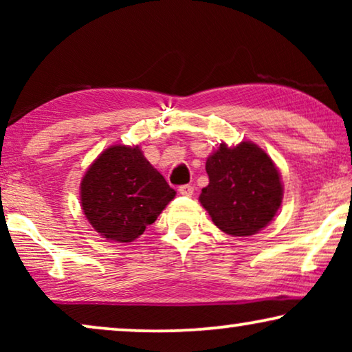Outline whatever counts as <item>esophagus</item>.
Here are the masks:
<instances>
[{
	"label": "esophagus",
	"mask_w": 352,
	"mask_h": 352,
	"mask_svg": "<svg viewBox=\"0 0 352 352\" xmlns=\"http://www.w3.org/2000/svg\"><path fill=\"white\" fill-rule=\"evenodd\" d=\"M179 194L184 195V197H192V195H194V186H190V184L181 186L179 187Z\"/></svg>",
	"instance_id": "esophagus-1"
}]
</instances>
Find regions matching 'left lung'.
I'll return each mask as SVG.
<instances>
[{
  "mask_svg": "<svg viewBox=\"0 0 352 352\" xmlns=\"http://www.w3.org/2000/svg\"><path fill=\"white\" fill-rule=\"evenodd\" d=\"M210 184L200 204L229 235H253L271 223L282 204V182L271 157L252 142L221 144L206 160Z\"/></svg>",
  "mask_w": 352,
  "mask_h": 352,
  "instance_id": "1",
  "label": "left lung"
}]
</instances>
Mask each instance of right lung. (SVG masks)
I'll return each instance as SVG.
<instances>
[{
	"instance_id": "obj_1",
	"label": "right lung",
	"mask_w": 352,
	"mask_h": 352,
	"mask_svg": "<svg viewBox=\"0 0 352 352\" xmlns=\"http://www.w3.org/2000/svg\"><path fill=\"white\" fill-rule=\"evenodd\" d=\"M175 195L139 147H109L81 181V206L91 226L102 237L122 243L155 223Z\"/></svg>"
}]
</instances>
